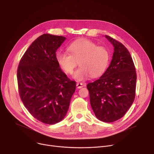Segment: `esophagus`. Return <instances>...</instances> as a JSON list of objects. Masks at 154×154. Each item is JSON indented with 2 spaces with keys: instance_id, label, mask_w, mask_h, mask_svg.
I'll return each instance as SVG.
<instances>
[{
  "instance_id": "1",
  "label": "esophagus",
  "mask_w": 154,
  "mask_h": 154,
  "mask_svg": "<svg viewBox=\"0 0 154 154\" xmlns=\"http://www.w3.org/2000/svg\"><path fill=\"white\" fill-rule=\"evenodd\" d=\"M76 85H77V87L78 88H82L84 86V84L82 83H81V82H78V83H77Z\"/></svg>"
}]
</instances>
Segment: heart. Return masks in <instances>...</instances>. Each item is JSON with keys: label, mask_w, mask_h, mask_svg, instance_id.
Wrapping results in <instances>:
<instances>
[{"label": "heart", "mask_w": 154, "mask_h": 154, "mask_svg": "<svg viewBox=\"0 0 154 154\" xmlns=\"http://www.w3.org/2000/svg\"><path fill=\"white\" fill-rule=\"evenodd\" d=\"M70 54L58 51L55 59L60 67L67 74H71L78 62L79 68L74 78L83 80L89 76H100L107 69L110 61V52L104 46H97L90 40L82 38L73 42L68 47Z\"/></svg>", "instance_id": "heart-1"}]
</instances>
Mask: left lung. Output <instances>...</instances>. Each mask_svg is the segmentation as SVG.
<instances>
[{
	"label": "left lung",
	"mask_w": 154,
	"mask_h": 154,
	"mask_svg": "<svg viewBox=\"0 0 154 154\" xmlns=\"http://www.w3.org/2000/svg\"><path fill=\"white\" fill-rule=\"evenodd\" d=\"M106 37L114 47L109 67L94 82L87 85L94 114L104 122L122 118L135 99L137 74L127 48L112 37Z\"/></svg>",
	"instance_id": "1"
}]
</instances>
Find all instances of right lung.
<instances>
[{
	"instance_id": "add662e5",
	"label": "right lung",
	"mask_w": 154,
	"mask_h": 154,
	"mask_svg": "<svg viewBox=\"0 0 154 154\" xmlns=\"http://www.w3.org/2000/svg\"><path fill=\"white\" fill-rule=\"evenodd\" d=\"M63 36L45 34L32 42L17 68L18 89L30 114L45 124L59 122L69 110L76 82L62 71L55 59Z\"/></svg>"
}]
</instances>
